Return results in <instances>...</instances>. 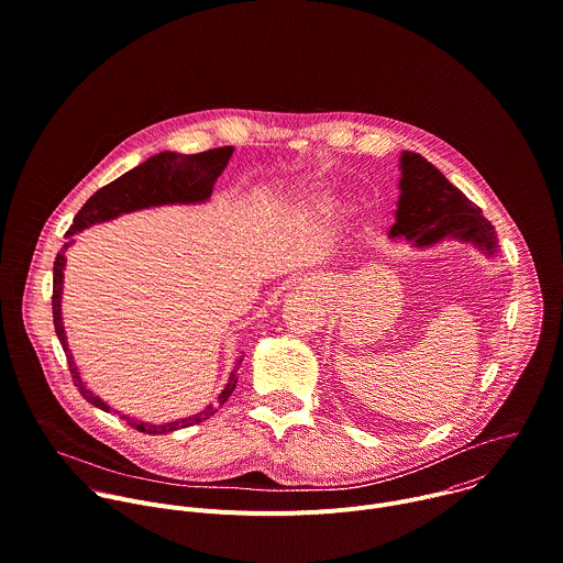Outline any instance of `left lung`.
Here are the masks:
<instances>
[{"instance_id":"1","label":"left lung","mask_w":563,"mask_h":563,"mask_svg":"<svg viewBox=\"0 0 563 563\" xmlns=\"http://www.w3.org/2000/svg\"><path fill=\"white\" fill-rule=\"evenodd\" d=\"M400 201L391 239H405L416 247H431L444 239L473 243L486 256L497 252V236L482 210L422 154L402 152Z\"/></svg>"}]
</instances>
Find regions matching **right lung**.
Listing matches in <instances>:
<instances>
[{
	"label": "right lung",
	"mask_w": 563,
	"mask_h": 563,
	"mask_svg": "<svg viewBox=\"0 0 563 563\" xmlns=\"http://www.w3.org/2000/svg\"><path fill=\"white\" fill-rule=\"evenodd\" d=\"M232 152H234V147L228 145V147H214V150L199 152V154L158 152V154L150 156L145 163L136 165L134 169L125 172L117 180H112L106 187H101V190H97L86 201V206L77 212V217H75L70 230L66 232V236L70 239L73 234H77V232H81V230H86L95 223L112 221V219H117L121 214H128V212H134V210L169 206V203H203V201H208L212 197V187H214L217 178L221 176V172L225 169ZM70 243H66L62 247V252L55 258V267H53V320H55V331H57V338H59V342L64 346V353L68 357V366H70V373H73L75 387L79 389L84 400H88L90 405H95V407H99L101 411L108 413L110 407L99 396H95L86 387V383L81 380L79 371L75 366V357H73L70 346H68V340H66L64 322H62L64 267H66V250L70 247ZM234 387H236V378L232 373L225 389L219 396L217 405H210L201 413L176 420V422L152 424V422L134 420L130 416H121V418L132 429H136L141 433H147V435L172 433L176 429L195 427V424L208 420L210 416H214L228 402Z\"/></svg>",
	"instance_id": "add662e5"
}]
</instances>
